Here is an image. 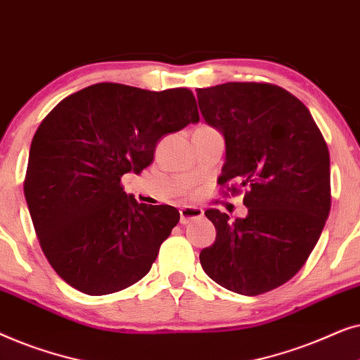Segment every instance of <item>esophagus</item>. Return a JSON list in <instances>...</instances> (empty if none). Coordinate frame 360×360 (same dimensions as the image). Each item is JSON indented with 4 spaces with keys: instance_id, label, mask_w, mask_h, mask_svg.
Wrapping results in <instances>:
<instances>
[{
    "instance_id": "obj_1",
    "label": "esophagus",
    "mask_w": 360,
    "mask_h": 360,
    "mask_svg": "<svg viewBox=\"0 0 360 360\" xmlns=\"http://www.w3.org/2000/svg\"><path fill=\"white\" fill-rule=\"evenodd\" d=\"M203 218V210L198 208V206H184L180 208V223L188 224L190 221Z\"/></svg>"
}]
</instances>
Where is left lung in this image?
I'll return each mask as SVG.
<instances>
[{"label": "left lung", "mask_w": 360, "mask_h": 360, "mask_svg": "<svg viewBox=\"0 0 360 360\" xmlns=\"http://www.w3.org/2000/svg\"><path fill=\"white\" fill-rule=\"evenodd\" d=\"M196 96L224 139L218 184L248 188L245 218L205 211L216 240L200 252L201 267L234 293L270 292L303 267L321 236L331 208L328 146L308 108L280 86L231 82Z\"/></svg>", "instance_id": "1"}]
</instances>
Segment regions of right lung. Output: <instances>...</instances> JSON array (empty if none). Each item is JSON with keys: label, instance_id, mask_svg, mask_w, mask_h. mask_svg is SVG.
<instances>
[{"label": "right lung", "instance_id": "add662e5", "mask_svg": "<svg viewBox=\"0 0 360 360\" xmlns=\"http://www.w3.org/2000/svg\"><path fill=\"white\" fill-rule=\"evenodd\" d=\"M200 121L186 88L141 90L96 83L62 100L41 122L24 181L37 239L53 270L86 295L139 282L180 219L121 186L154 160L165 134Z\"/></svg>", "mask_w": 360, "mask_h": 360}]
</instances>
